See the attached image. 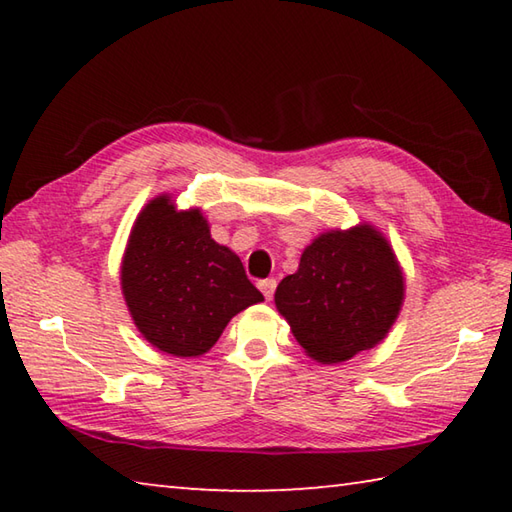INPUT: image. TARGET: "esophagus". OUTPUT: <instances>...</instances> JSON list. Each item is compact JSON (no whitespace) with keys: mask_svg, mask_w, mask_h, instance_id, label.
<instances>
[{"mask_svg":"<svg viewBox=\"0 0 512 512\" xmlns=\"http://www.w3.org/2000/svg\"><path fill=\"white\" fill-rule=\"evenodd\" d=\"M275 287H277V282H275V280H262V282H259V291L264 293V298H266V300H271V298H273Z\"/></svg>","mask_w":512,"mask_h":512,"instance_id":"obj_1","label":"esophagus"}]
</instances>
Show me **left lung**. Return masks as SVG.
<instances>
[{
	"label": "left lung",
	"instance_id": "obj_1",
	"mask_svg": "<svg viewBox=\"0 0 512 512\" xmlns=\"http://www.w3.org/2000/svg\"><path fill=\"white\" fill-rule=\"evenodd\" d=\"M404 271L391 241L363 221L302 250L275 289V307L309 359L343 363L386 339L404 305Z\"/></svg>",
	"mask_w": 512,
	"mask_h": 512
}]
</instances>
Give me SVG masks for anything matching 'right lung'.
<instances>
[{
    "label": "right lung",
    "mask_w": 512,
    "mask_h": 512,
    "mask_svg": "<svg viewBox=\"0 0 512 512\" xmlns=\"http://www.w3.org/2000/svg\"><path fill=\"white\" fill-rule=\"evenodd\" d=\"M121 293L140 334L173 357H201L239 311L262 302L244 264L216 244L201 207L171 194L142 207L121 257Z\"/></svg>",
    "instance_id": "obj_1"
}]
</instances>
